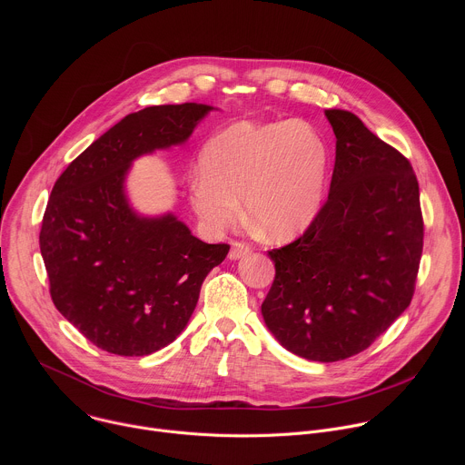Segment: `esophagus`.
Segmentation results:
<instances>
[{"mask_svg": "<svg viewBox=\"0 0 465 465\" xmlns=\"http://www.w3.org/2000/svg\"><path fill=\"white\" fill-rule=\"evenodd\" d=\"M252 250V246L248 242H242V241H233L232 242V248H230V259H239L242 255H246L248 252Z\"/></svg>", "mask_w": 465, "mask_h": 465, "instance_id": "esophagus-1", "label": "esophagus"}]
</instances>
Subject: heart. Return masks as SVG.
I'll use <instances>...</instances> for the list:
<instances>
[{"label": "heart", "mask_w": 465, "mask_h": 465, "mask_svg": "<svg viewBox=\"0 0 465 465\" xmlns=\"http://www.w3.org/2000/svg\"><path fill=\"white\" fill-rule=\"evenodd\" d=\"M327 169V147L305 121L235 123L206 143L189 201L210 230L241 217L264 239L302 232L316 215Z\"/></svg>", "instance_id": "obj_1"}]
</instances>
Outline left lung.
Returning a JSON list of instances; mask_svg holds the SVG:
<instances>
[{
	"instance_id": "8db88e82",
	"label": "left lung",
	"mask_w": 465,
	"mask_h": 465,
	"mask_svg": "<svg viewBox=\"0 0 465 465\" xmlns=\"http://www.w3.org/2000/svg\"><path fill=\"white\" fill-rule=\"evenodd\" d=\"M333 178L303 235L269 252L276 276L261 305L289 351L337 362L370 348L411 305L423 252L411 162L351 112L325 110Z\"/></svg>"
}]
</instances>
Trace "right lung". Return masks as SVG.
Instances as JSON below:
<instances>
[{"mask_svg": "<svg viewBox=\"0 0 465 465\" xmlns=\"http://www.w3.org/2000/svg\"><path fill=\"white\" fill-rule=\"evenodd\" d=\"M210 110L183 103L128 114L53 185L40 230L51 300L108 353L143 357L171 344L230 250L196 239L173 215L138 217L123 193L132 160L185 142Z\"/></svg>", "mask_w": 465, "mask_h": 465, "instance_id": "obj_1", "label": "right lung"}]
</instances>
